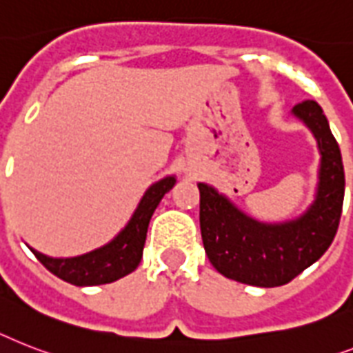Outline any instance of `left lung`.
<instances>
[{
	"instance_id": "left-lung-1",
	"label": "left lung",
	"mask_w": 353,
	"mask_h": 353,
	"mask_svg": "<svg viewBox=\"0 0 353 353\" xmlns=\"http://www.w3.org/2000/svg\"><path fill=\"white\" fill-rule=\"evenodd\" d=\"M314 134L319 150L316 196L301 216L265 223L206 183H197L205 252L219 274L252 286H281L314 265L332 245L345 199V168L339 145L323 108L303 101L292 108Z\"/></svg>"
}]
</instances>
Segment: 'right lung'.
Here are the masks:
<instances>
[{
  "label": "right lung",
  "instance_id": "obj_1",
  "mask_svg": "<svg viewBox=\"0 0 353 353\" xmlns=\"http://www.w3.org/2000/svg\"><path fill=\"white\" fill-rule=\"evenodd\" d=\"M176 185V176H167L159 181L152 183L143 194L141 201L134 210L125 228L117 232L114 239L107 245L74 257H50L41 252L32 250L34 256L41 261V265L59 279L76 286L107 285L121 279L134 272L143 257V246L147 239V230L150 217L157 208L163 196Z\"/></svg>",
  "mask_w": 353,
  "mask_h": 353
}]
</instances>
